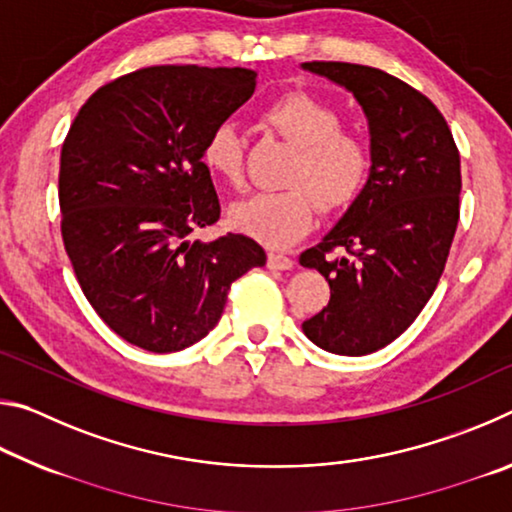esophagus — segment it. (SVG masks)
Returning <instances> with one entry per match:
<instances>
[{
	"instance_id": "obj_1",
	"label": "esophagus",
	"mask_w": 512,
	"mask_h": 512,
	"mask_svg": "<svg viewBox=\"0 0 512 512\" xmlns=\"http://www.w3.org/2000/svg\"><path fill=\"white\" fill-rule=\"evenodd\" d=\"M268 268H275V271H291L293 259L282 253H268Z\"/></svg>"
}]
</instances>
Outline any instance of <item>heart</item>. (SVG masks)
Listing matches in <instances>:
<instances>
[{"instance_id": "heart-1", "label": "heart", "mask_w": 512, "mask_h": 512, "mask_svg": "<svg viewBox=\"0 0 512 512\" xmlns=\"http://www.w3.org/2000/svg\"><path fill=\"white\" fill-rule=\"evenodd\" d=\"M264 121L298 146L282 192H255L230 212L239 232L268 248H287L305 237L320 210L350 205L366 187L372 167L368 137L341 126V115L327 101L293 92L264 110ZM201 160L214 178L232 187L244 180V142L232 121H221L207 133Z\"/></svg>"}]
</instances>
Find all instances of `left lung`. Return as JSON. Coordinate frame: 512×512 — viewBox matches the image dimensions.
I'll return each instance as SVG.
<instances>
[{"label":"left lung","mask_w":512,"mask_h":512,"mask_svg":"<svg viewBox=\"0 0 512 512\" xmlns=\"http://www.w3.org/2000/svg\"><path fill=\"white\" fill-rule=\"evenodd\" d=\"M302 69L354 94L372 146L366 187L300 255L329 282L327 307L302 332L327 352L363 357L406 332L438 287L458 225L461 155L440 110L395 76L325 60Z\"/></svg>","instance_id":"obj_1"}]
</instances>
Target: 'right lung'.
<instances>
[{"mask_svg":"<svg viewBox=\"0 0 512 512\" xmlns=\"http://www.w3.org/2000/svg\"><path fill=\"white\" fill-rule=\"evenodd\" d=\"M244 67L158 65L103 85L60 151V232L76 280L121 339L178 352L219 323L230 284L266 264L246 235L192 241L221 205L207 133L253 97Z\"/></svg>","mask_w":512,"mask_h":512,"instance_id":"right-lung-1","label":"right lung"}]
</instances>
